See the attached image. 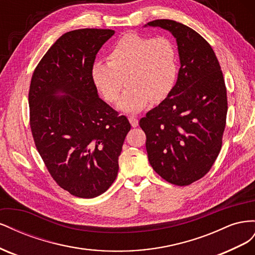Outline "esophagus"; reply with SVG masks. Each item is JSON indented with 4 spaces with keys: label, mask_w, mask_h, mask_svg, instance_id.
Wrapping results in <instances>:
<instances>
[{
    "label": "esophagus",
    "mask_w": 255,
    "mask_h": 255,
    "mask_svg": "<svg viewBox=\"0 0 255 255\" xmlns=\"http://www.w3.org/2000/svg\"><path fill=\"white\" fill-rule=\"evenodd\" d=\"M128 121L130 123V126H132L133 128L138 127V119H137V117H135V116H129Z\"/></svg>",
    "instance_id": "esophagus-1"
}]
</instances>
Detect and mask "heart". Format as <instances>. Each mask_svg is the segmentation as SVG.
I'll return each mask as SVG.
<instances>
[{
  "label": "heart",
  "mask_w": 255,
  "mask_h": 255,
  "mask_svg": "<svg viewBox=\"0 0 255 255\" xmlns=\"http://www.w3.org/2000/svg\"><path fill=\"white\" fill-rule=\"evenodd\" d=\"M107 60H98L91 67V79L102 97L118 102L125 113H138L151 100L159 101L172 91L179 75V57L169 37L126 34L111 48Z\"/></svg>",
  "instance_id": "obj_1"
}]
</instances>
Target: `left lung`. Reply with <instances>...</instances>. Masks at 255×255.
Returning <instances> with one entry per match:
<instances>
[{"label":"left lung","mask_w":255,"mask_h":255,"mask_svg":"<svg viewBox=\"0 0 255 255\" xmlns=\"http://www.w3.org/2000/svg\"><path fill=\"white\" fill-rule=\"evenodd\" d=\"M146 25L175 37L181 68L172 91L139 126L154 171L186 186L211 170L221 150L228 112L225 79L211 44L196 30L168 19Z\"/></svg>","instance_id":"8db88e82"}]
</instances>
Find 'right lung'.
I'll list each match as a JSON object with an SVG mask.
<instances>
[{
    "label": "right lung",
    "instance_id": "add662e5",
    "mask_svg": "<svg viewBox=\"0 0 255 255\" xmlns=\"http://www.w3.org/2000/svg\"><path fill=\"white\" fill-rule=\"evenodd\" d=\"M113 29L82 28L59 37L35 68L28 92L29 127L53 180L79 198L111 187L130 129L126 116L98 96L91 67ZM59 92L66 95L56 96Z\"/></svg>",
    "mask_w": 255,
    "mask_h": 255
}]
</instances>
